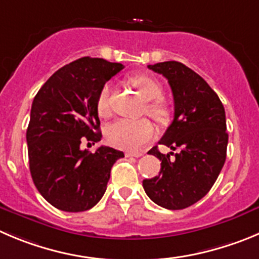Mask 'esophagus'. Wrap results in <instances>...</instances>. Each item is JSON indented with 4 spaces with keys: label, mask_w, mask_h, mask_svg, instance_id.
Returning <instances> with one entry per match:
<instances>
[{
    "label": "esophagus",
    "mask_w": 259,
    "mask_h": 259,
    "mask_svg": "<svg viewBox=\"0 0 259 259\" xmlns=\"http://www.w3.org/2000/svg\"><path fill=\"white\" fill-rule=\"evenodd\" d=\"M143 154V152H127L126 157H142Z\"/></svg>",
    "instance_id": "esophagus-1"
}]
</instances>
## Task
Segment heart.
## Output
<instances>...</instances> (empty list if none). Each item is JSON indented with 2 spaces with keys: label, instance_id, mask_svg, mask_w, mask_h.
I'll return each instance as SVG.
<instances>
[{
  "label": "heart",
  "instance_id": "obj_1",
  "mask_svg": "<svg viewBox=\"0 0 259 259\" xmlns=\"http://www.w3.org/2000/svg\"><path fill=\"white\" fill-rule=\"evenodd\" d=\"M130 83L146 101V111L156 121L163 122L168 117V108L158 98L162 94V85L156 78L147 74H138L130 78ZM111 85L105 84L97 97V111L101 116L110 113ZM106 139L113 147L121 149H139L154 137V127L151 121L120 118L106 127Z\"/></svg>",
  "mask_w": 259,
  "mask_h": 259
}]
</instances>
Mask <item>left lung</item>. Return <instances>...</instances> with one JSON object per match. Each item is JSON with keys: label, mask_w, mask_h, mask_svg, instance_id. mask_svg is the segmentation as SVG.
I'll return each mask as SVG.
<instances>
[{"label": "left lung", "mask_w": 259, "mask_h": 259, "mask_svg": "<svg viewBox=\"0 0 259 259\" xmlns=\"http://www.w3.org/2000/svg\"><path fill=\"white\" fill-rule=\"evenodd\" d=\"M148 69L167 79L174 96V120L159 144L180 151L163 154L156 146L148 152L161 161V171L143 180L144 192L163 208H187L209 192L225 163V108L207 81L184 64L158 62Z\"/></svg>", "instance_id": "left-lung-1"}]
</instances>
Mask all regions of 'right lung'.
I'll return each instance as SVG.
<instances>
[{
	"instance_id": "add662e5",
	"label": "right lung",
	"mask_w": 259,
	"mask_h": 259,
	"mask_svg": "<svg viewBox=\"0 0 259 259\" xmlns=\"http://www.w3.org/2000/svg\"><path fill=\"white\" fill-rule=\"evenodd\" d=\"M122 69L117 62L81 57L57 70L33 100L26 130L30 175L42 197L61 211L96 206L113 163L124 157L105 146L94 153L80 148L83 142L101 141L97 97Z\"/></svg>"
}]
</instances>
